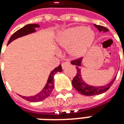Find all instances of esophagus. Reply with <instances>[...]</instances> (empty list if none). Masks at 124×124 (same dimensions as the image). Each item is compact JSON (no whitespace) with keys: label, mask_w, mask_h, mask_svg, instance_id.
Returning a JSON list of instances; mask_svg holds the SVG:
<instances>
[{"label":"esophagus","mask_w":124,"mask_h":124,"mask_svg":"<svg viewBox=\"0 0 124 124\" xmlns=\"http://www.w3.org/2000/svg\"><path fill=\"white\" fill-rule=\"evenodd\" d=\"M69 64H70V63H69V62H63V63L62 64V68L63 69H64V68H65L66 66H67L68 65H69Z\"/></svg>","instance_id":"obj_1"}]
</instances>
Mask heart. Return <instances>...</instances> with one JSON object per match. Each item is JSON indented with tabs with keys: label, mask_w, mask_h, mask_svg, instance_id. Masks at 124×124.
Instances as JSON below:
<instances>
[{
	"label": "heart",
	"mask_w": 124,
	"mask_h": 124,
	"mask_svg": "<svg viewBox=\"0 0 124 124\" xmlns=\"http://www.w3.org/2000/svg\"><path fill=\"white\" fill-rule=\"evenodd\" d=\"M94 39L95 33L91 29L77 26L64 30L58 35L56 41L60 46L69 49L70 56L79 58L88 51Z\"/></svg>",
	"instance_id": "heart-1"
}]
</instances>
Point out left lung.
<instances>
[{
  "instance_id": "left-lung-1",
  "label": "left lung",
  "mask_w": 124,
  "mask_h": 124,
  "mask_svg": "<svg viewBox=\"0 0 124 124\" xmlns=\"http://www.w3.org/2000/svg\"><path fill=\"white\" fill-rule=\"evenodd\" d=\"M95 27L99 30L100 32H107L109 30L107 28L104 27L103 26L100 25H97L94 24ZM82 60L83 58H79L78 60H75L70 62L73 65H75L77 69V73L75 78L73 79L72 81V85L75 88V89L81 93L82 95H86V96H93V95H100L103 93H104L106 91H108L110 87L112 86V84L114 82L115 79L116 78V76L113 78L108 84H106L104 86H93V85H89L86 84L82 79V73H81V66H82Z\"/></svg>"
}]
</instances>
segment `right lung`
I'll return each instance as SVG.
<instances>
[{
	"instance_id": "1",
	"label": "right lung",
	"mask_w": 124,
	"mask_h": 124,
	"mask_svg": "<svg viewBox=\"0 0 124 124\" xmlns=\"http://www.w3.org/2000/svg\"><path fill=\"white\" fill-rule=\"evenodd\" d=\"M38 27H40V25L37 24H29L25 25L24 27L20 29L19 30H18L17 31H16L11 36V38H9V40L8 41L7 45L10 44L12 41L15 40L16 39H17L18 38L24 36H27L28 34L36 32V29ZM62 69L61 65L58 66L55 69H54V70H51L50 74H49V78H48L46 83L45 84V87L42 88V90L41 91L39 92L38 93H37L36 95L29 97L22 96L20 95H19L24 100L29 101H31V102H38V101H40L46 99L51 95V93L53 91V89L54 88V75L58 72H62Z\"/></svg>"
}]
</instances>
